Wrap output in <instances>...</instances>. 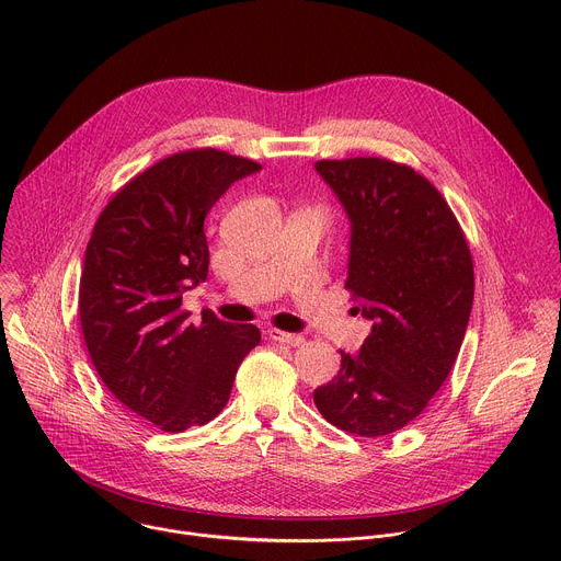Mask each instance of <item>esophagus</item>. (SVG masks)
Returning <instances> with one entry per match:
<instances>
[{
    "label": "esophagus",
    "instance_id": "1",
    "mask_svg": "<svg viewBox=\"0 0 561 561\" xmlns=\"http://www.w3.org/2000/svg\"><path fill=\"white\" fill-rule=\"evenodd\" d=\"M268 337H271L273 342L286 344V346H299V344H304V337H301V335L284 333V331H279V329H268Z\"/></svg>",
    "mask_w": 561,
    "mask_h": 561
}]
</instances>
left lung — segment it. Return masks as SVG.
<instances>
[{
  "mask_svg": "<svg viewBox=\"0 0 561 561\" xmlns=\"http://www.w3.org/2000/svg\"><path fill=\"white\" fill-rule=\"evenodd\" d=\"M314 169L351 219L346 288L373 329L357 355L340 351L342 368L312 399L346 433L390 435L453 370L472 308L470 249L442 193L411 167L351 157Z\"/></svg>",
  "mask_w": 561,
  "mask_h": 561,
  "instance_id": "8db88e82",
  "label": "left lung"
}]
</instances>
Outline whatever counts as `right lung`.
<instances>
[{
	"instance_id": "1",
	"label": "right lung",
	"mask_w": 561,
	"mask_h": 561,
	"mask_svg": "<svg viewBox=\"0 0 561 561\" xmlns=\"http://www.w3.org/2000/svg\"><path fill=\"white\" fill-rule=\"evenodd\" d=\"M260 169L217 148L175 152L122 186L95 221L79 279L91 362L126 409L167 433L215 420L262 342L253 324L208 310L195 324L182 308V293L208 277V210Z\"/></svg>"
}]
</instances>
